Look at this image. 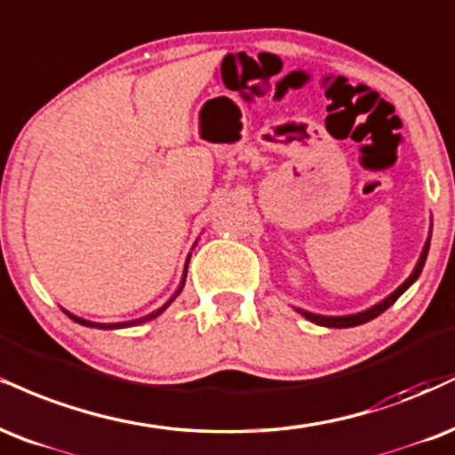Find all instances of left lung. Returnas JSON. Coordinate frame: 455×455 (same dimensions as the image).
Wrapping results in <instances>:
<instances>
[{
    "instance_id": "obj_1",
    "label": "left lung",
    "mask_w": 455,
    "mask_h": 455,
    "mask_svg": "<svg viewBox=\"0 0 455 455\" xmlns=\"http://www.w3.org/2000/svg\"><path fill=\"white\" fill-rule=\"evenodd\" d=\"M430 238H432V226H430V234H428V240H426L424 249H421V255L418 259V264H415V270L411 272V276L407 281L403 283V285L398 287V290H394L389 293L387 298H383L381 302H377L375 307L366 308V311H360V313H354V315H339V317H330V315H317V313H311V311H302V308H296L298 313L302 315V317H307L308 322L317 323V325H323V328H354V325H362L366 322H371V319H375L381 315L383 311H387L389 307H392L394 302L398 300L400 296H403L404 291L409 290L411 285H413L415 281H418V276L421 275V268H424L426 264V258H428V249H430Z\"/></svg>"
}]
</instances>
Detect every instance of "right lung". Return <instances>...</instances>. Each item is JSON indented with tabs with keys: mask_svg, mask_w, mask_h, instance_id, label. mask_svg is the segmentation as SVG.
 <instances>
[{
	"mask_svg": "<svg viewBox=\"0 0 455 455\" xmlns=\"http://www.w3.org/2000/svg\"><path fill=\"white\" fill-rule=\"evenodd\" d=\"M189 258H191V255H189ZM189 258H187V261H185L183 279H180V285H179V290H176V291L172 293V298H170V300L165 302L164 307H159L157 311H153V313L144 315V317H140V319H132V322H121V323H98V322H87V319H83V317H76V315H72V313H68V311H66V315H69V317H72L74 322L80 323V325H87V328H98V330H119V328H130V325H140V323H147V322H151V319L159 317V315H162V313L165 311V308H168L170 304L174 302V298L179 296L180 291H183V287H185V279H187V266H189Z\"/></svg>",
	"mask_w": 455,
	"mask_h": 455,
	"instance_id": "add662e5",
	"label": "right lung"
}]
</instances>
